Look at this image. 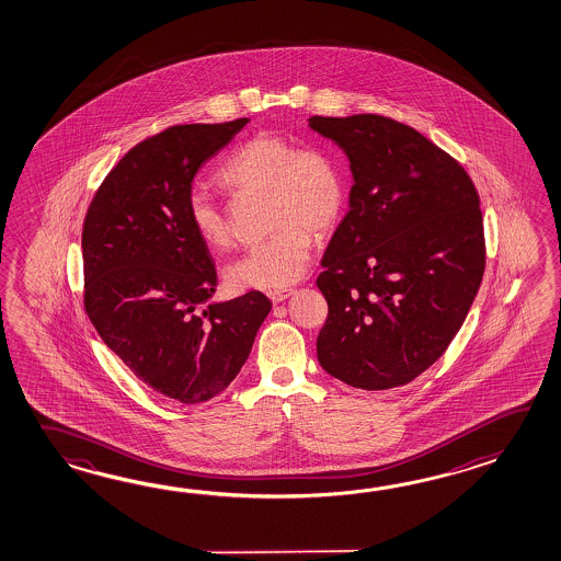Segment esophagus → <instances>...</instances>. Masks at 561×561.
Wrapping results in <instances>:
<instances>
[{
	"label": "esophagus",
	"mask_w": 561,
	"mask_h": 561,
	"mask_svg": "<svg viewBox=\"0 0 561 561\" xmlns=\"http://www.w3.org/2000/svg\"><path fill=\"white\" fill-rule=\"evenodd\" d=\"M296 291L294 289H274V291H270L267 294V298L272 299L274 304H282L284 299L289 298V296H294Z\"/></svg>",
	"instance_id": "34e87169"
}]
</instances>
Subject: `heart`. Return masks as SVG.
Wrapping results in <instances>:
<instances>
[{"instance_id": "obj_1", "label": "heart", "mask_w": 561, "mask_h": 561, "mask_svg": "<svg viewBox=\"0 0 561 561\" xmlns=\"http://www.w3.org/2000/svg\"><path fill=\"white\" fill-rule=\"evenodd\" d=\"M219 178L236 192L265 194V218L272 229L229 265V284L279 289L298 282L308 270L311 229L328 231L342 214V165L325 149L296 148L274 134H257L231 151ZM187 216L207 248H229L228 218L206 190L190 194Z\"/></svg>"}]
</instances>
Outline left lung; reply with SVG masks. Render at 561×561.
Segmentation results:
<instances>
[{
	"label": "left lung",
	"instance_id": "1",
	"mask_svg": "<svg viewBox=\"0 0 561 561\" xmlns=\"http://www.w3.org/2000/svg\"><path fill=\"white\" fill-rule=\"evenodd\" d=\"M354 185L321 260L320 366L352 388H398L456 337L485 267L480 197L466 170L383 115L309 117Z\"/></svg>",
	"mask_w": 561,
	"mask_h": 561
}]
</instances>
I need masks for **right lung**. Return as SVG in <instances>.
I'll list each match as a JSON object with an SVG mask.
<instances>
[{
    "label": "right lung",
    "mask_w": 561,
    "mask_h": 561,
    "mask_svg": "<svg viewBox=\"0 0 561 561\" xmlns=\"http://www.w3.org/2000/svg\"><path fill=\"white\" fill-rule=\"evenodd\" d=\"M250 119L173 126L103 180L83 221V304L105 345L144 383L182 403L240 374L272 301H214L216 265L187 216L195 173Z\"/></svg>",
    "instance_id": "right-lung-1"
}]
</instances>
